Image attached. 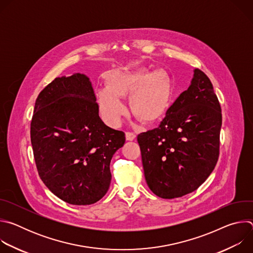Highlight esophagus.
Instances as JSON below:
<instances>
[{
    "label": "esophagus",
    "instance_id": "34e87169",
    "mask_svg": "<svg viewBox=\"0 0 253 253\" xmlns=\"http://www.w3.org/2000/svg\"><path fill=\"white\" fill-rule=\"evenodd\" d=\"M125 136H126V140H128V141H133L136 138V135L132 132H126Z\"/></svg>",
    "mask_w": 253,
    "mask_h": 253
}]
</instances>
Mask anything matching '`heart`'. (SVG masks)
Here are the masks:
<instances>
[{
    "label": "heart",
    "mask_w": 253,
    "mask_h": 253,
    "mask_svg": "<svg viewBox=\"0 0 253 253\" xmlns=\"http://www.w3.org/2000/svg\"><path fill=\"white\" fill-rule=\"evenodd\" d=\"M106 89L97 92L100 110L104 119L119 126L127 114L121 98L130 96L132 113L143 121L153 123L166 112L170 102V87L162 72L111 71L105 77Z\"/></svg>",
    "instance_id": "heart-1"
}]
</instances>
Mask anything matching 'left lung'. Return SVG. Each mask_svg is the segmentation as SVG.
I'll return each mask as SVG.
<instances>
[{"label": "left lung", "mask_w": 253, "mask_h": 253, "mask_svg": "<svg viewBox=\"0 0 253 253\" xmlns=\"http://www.w3.org/2000/svg\"><path fill=\"white\" fill-rule=\"evenodd\" d=\"M193 72L190 86L159 127L137 137L147 185L165 199L196 190L219 156L221 107L209 78L199 69Z\"/></svg>", "instance_id": "obj_1"}]
</instances>
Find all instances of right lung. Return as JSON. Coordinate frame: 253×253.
Returning a JSON list of instances; mask_svg holds the SVG:
<instances>
[{
  "instance_id": "1",
  "label": "right lung",
  "mask_w": 253,
  "mask_h": 253,
  "mask_svg": "<svg viewBox=\"0 0 253 253\" xmlns=\"http://www.w3.org/2000/svg\"><path fill=\"white\" fill-rule=\"evenodd\" d=\"M31 143L49 190L67 203L89 205L109 189L110 162L125 134L104 124L89 78L76 73L56 78L39 94Z\"/></svg>"
}]
</instances>
